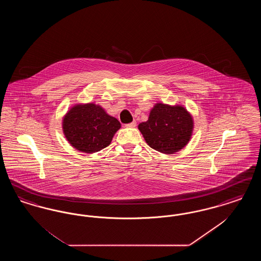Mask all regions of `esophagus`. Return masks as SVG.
I'll list each match as a JSON object with an SVG mask.
<instances>
[{
  "label": "esophagus",
  "mask_w": 261,
  "mask_h": 261,
  "mask_svg": "<svg viewBox=\"0 0 261 261\" xmlns=\"http://www.w3.org/2000/svg\"><path fill=\"white\" fill-rule=\"evenodd\" d=\"M126 127H130V128H134L136 126V121H133L131 123H128V124L125 125Z\"/></svg>",
  "instance_id": "esophagus-1"
}]
</instances>
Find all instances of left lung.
<instances>
[{"label":"left lung","instance_id":"8db88e82","mask_svg":"<svg viewBox=\"0 0 261 261\" xmlns=\"http://www.w3.org/2000/svg\"><path fill=\"white\" fill-rule=\"evenodd\" d=\"M151 149L171 154L183 149L194 130V119L182 106L158 102L149 112V119L138 126Z\"/></svg>","mask_w":261,"mask_h":261}]
</instances>
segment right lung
Masks as SVG:
<instances>
[{
  "label": "right lung",
  "instance_id": "obj_1",
  "mask_svg": "<svg viewBox=\"0 0 261 261\" xmlns=\"http://www.w3.org/2000/svg\"><path fill=\"white\" fill-rule=\"evenodd\" d=\"M120 127L115 117L94 102L75 105L62 119V131L68 143L87 153L108 147Z\"/></svg>",
  "mask_w": 261,
  "mask_h": 261
}]
</instances>
